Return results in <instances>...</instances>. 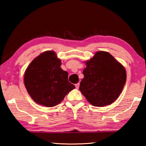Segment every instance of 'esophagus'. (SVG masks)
Returning <instances> with one entry per match:
<instances>
[{
	"instance_id": "1",
	"label": "esophagus",
	"mask_w": 146,
	"mask_h": 146,
	"mask_svg": "<svg viewBox=\"0 0 146 146\" xmlns=\"http://www.w3.org/2000/svg\"><path fill=\"white\" fill-rule=\"evenodd\" d=\"M79 86H80V84H79V83H77V84H75V87H76V89H78Z\"/></svg>"
}]
</instances>
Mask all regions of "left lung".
<instances>
[{
    "instance_id": "8db88e82",
    "label": "left lung",
    "mask_w": 146,
    "mask_h": 146,
    "mask_svg": "<svg viewBox=\"0 0 146 146\" xmlns=\"http://www.w3.org/2000/svg\"><path fill=\"white\" fill-rule=\"evenodd\" d=\"M85 63L84 76L79 88L81 93L94 106L112 104L119 97L126 81L124 67L110 53L102 51Z\"/></svg>"
}]
</instances>
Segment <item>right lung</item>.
I'll list each match as a JSON object with an SVG mask.
<instances>
[{
    "mask_svg": "<svg viewBox=\"0 0 146 146\" xmlns=\"http://www.w3.org/2000/svg\"><path fill=\"white\" fill-rule=\"evenodd\" d=\"M61 60L53 51L41 53L31 62L24 82L32 99L46 107L60 104L75 86L68 81V73L60 68Z\"/></svg>",
    "mask_w": 146,
    "mask_h": 146,
    "instance_id": "right-lung-1",
    "label": "right lung"
}]
</instances>
